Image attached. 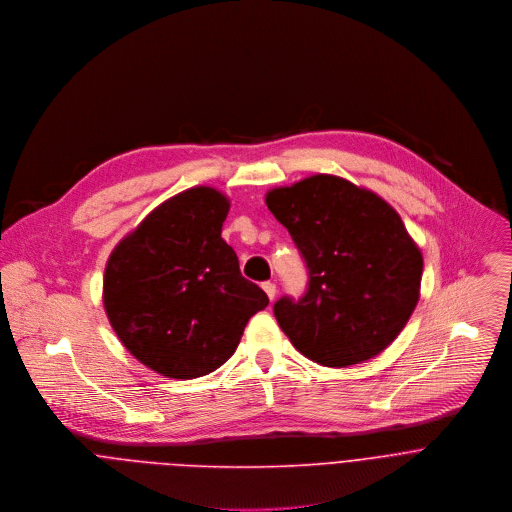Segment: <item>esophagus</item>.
I'll list each match as a JSON object with an SVG mask.
<instances>
[{"mask_svg": "<svg viewBox=\"0 0 512 512\" xmlns=\"http://www.w3.org/2000/svg\"><path fill=\"white\" fill-rule=\"evenodd\" d=\"M262 288H264V292L268 294V298H270V300H274V298H276V284H274V282H264V284H262Z\"/></svg>", "mask_w": 512, "mask_h": 512, "instance_id": "obj_1", "label": "esophagus"}]
</instances>
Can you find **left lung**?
I'll return each mask as SVG.
<instances>
[{
    "instance_id": "1",
    "label": "left lung",
    "mask_w": 512,
    "mask_h": 512,
    "mask_svg": "<svg viewBox=\"0 0 512 512\" xmlns=\"http://www.w3.org/2000/svg\"><path fill=\"white\" fill-rule=\"evenodd\" d=\"M266 206L309 276L300 298L274 302L290 343L327 367L363 363L389 347L416 309L424 270L397 212L335 175L272 189Z\"/></svg>"
}]
</instances>
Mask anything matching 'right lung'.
Returning <instances> with one entry per match:
<instances>
[{
    "label": "right lung",
    "mask_w": 512,
    "mask_h": 512,
    "mask_svg": "<svg viewBox=\"0 0 512 512\" xmlns=\"http://www.w3.org/2000/svg\"><path fill=\"white\" fill-rule=\"evenodd\" d=\"M228 210L220 191L187 189L153 210L109 258V321L123 345L165 377L216 371L268 304L222 240Z\"/></svg>",
    "instance_id": "obj_1"
}]
</instances>
